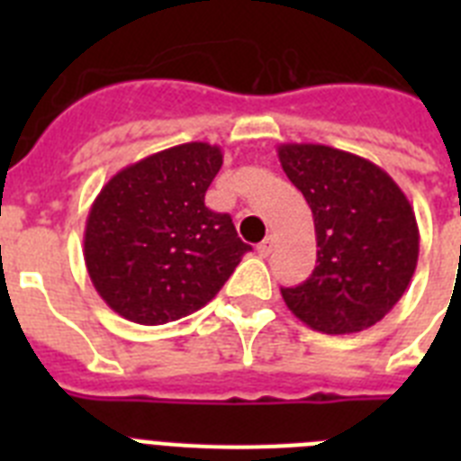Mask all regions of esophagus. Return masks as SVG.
Listing matches in <instances>:
<instances>
[{
  "instance_id": "obj_1",
  "label": "esophagus",
  "mask_w": 461,
  "mask_h": 461,
  "mask_svg": "<svg viewBox=\"0 0 461 461\" xmlns=\"http://www.w3.org/2000/svg\"><path fill=\"white\" fill-rule=\"evenodd\" d=\"M256 249H258V254L263 256V258H266V256H270V251H272V238L263 240V242H260L258 247H256Z\"/></svg>"
}]
</instances>
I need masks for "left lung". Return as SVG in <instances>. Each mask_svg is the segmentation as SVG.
<instances>
[{
    "label": "left lung",
    "mask_w": 461,
    "mask_h": 461,
    "mask_svg": "<svg viewBox=\"0 0 461 461\" xmlns=\"http://www.w3.org/2000/svg\"><path fill=\"white\" fill-rule=\"evenodd\" d=\"M279 161L303 191L316 228V267L281 297L325 335H351L399 303L418 266L420 233L404 191L383 168L344 149L286 142Z\"/></svg>",
    "instance_id": "left-lung-1"
}]
</instances>
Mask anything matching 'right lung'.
<instances>
[{
    "label": "right lung",
    "mask_w": 461,
    "mask_h": 461,
    "mask_svg": "<svg viewBox=\"0 0 461 461\" xmlns=\"http://www.w3.org/2000/svg\"><path fill=\"white\" fill-rule=\"evenodd\" d=\"M221 148L185 142L126 166L101 189L85 226V266L122 319L164 325L205 307L249 244L205 205Z\"/></svg>",
    "instance_id": "right-lung-1"
}]
</instances>
